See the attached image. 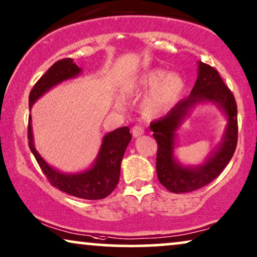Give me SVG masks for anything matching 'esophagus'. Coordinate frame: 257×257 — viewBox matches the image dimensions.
Masks as SVG:
<instances>
[{
	"label": "esophagus",
	"instance_id": "1",
	"mask_svg": "<svg viewBox=\"0 0 257 257\" xmlns=\"http://www.w3.org/2000/svg\"><path fill=\"white\" fill-rule=\"evenodd\" d=\"M132 133H133V136H134V138H139V136L145 134V128H143L142 125L136 124V125L133 126Z\"/></svg>",
	"mask_w": 257,
	"mask_h": 257
}]
</instances>
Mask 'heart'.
<instances>
[{"instance_id":"b5f03b06","label":"heart","mask_w":257,"mask_h":257,"mask_svg":"<svg viewBox=\"0 0 257 257\" xmlns=\"http://www.w3.org/2000/svg\"><path fill=\"white\" fill-rule=\"evenodd\" d=\"M183 80L177 75L167 76V71L155 69L143 75L133 84L132 91L143 93L154 90L142 104V112L146 117L152 118L168 109L183 89Z\"/></svg>"}]
</instances>
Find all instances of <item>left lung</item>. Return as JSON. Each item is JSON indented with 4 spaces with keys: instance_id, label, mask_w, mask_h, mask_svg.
Masks as SVG:
<instances>
[{
    "instance_id": "left-lung-1",
    "label": "left lung",
    "mask_w": 257,
    "mask_h": 257,
    "mask_svg": "<svg viewBox=\"0 0 257 257\" xmlns=\"http://www.w3.org/2000/svg\"><path fill=\"white\" fill-rule=\"evenodd\" d=\"M213 101L228 116L229 124L220 149L197 169H184L173 161L175 132L184 115L196 103ZM157 142L156 172L159 181L172 193H189L214 181L225 168L237 146V105L234 95L214 67L200 62L198 76L190 95L181 100L168 114L150 123Z\"/></svg>"
}]
</instances>
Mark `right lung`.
Masks as SVG:
<instances>
[{
	"label": "right lung",
	"instance_id": "right-lung-1",
	"mask_svg": "<svg viewBox=\"0 0 257 257\" xmlns=\"http://www.w3.org/2000/svg\"><path fill=\"white\" fill-rule=\"evenodd\" d=\"M80 71V68L73 62V59H69V57L55 62L30 90L29 107L32 108L34 102L55 84L76 76ZM30 119L32 117L29 116V148L51 186L75 197L84 198V200H101V198L107 197L115 189L119 180L123 155H124L126 146L132 140V134L128 126H122L104 136L100 155L93 168L81 174L67 175L48 166L40 156V154L36 152L33 143Z\"/></svg>",
	"mask_w": 257,
	"mask_h": 257
}]
</instances>
